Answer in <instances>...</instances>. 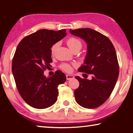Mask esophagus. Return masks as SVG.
Segmentation results:
<instances>
[{
	"instance_id": "esophagus-1",
	"label": "esophagus",
	"mask_w": 133,
	"mask_h": 133,
	"mask_svg": "<svg viewBox=\"0 0 133 133\" xmlns=\"http://www.w3.org/2000/svg\"><path fill=\"white\" fill-rule=\"evenodd\" d=\"M73 78H74V76L73 75H66V79L67 80L73 79Z\"/></svg>"
}]
</instances>
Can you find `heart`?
Returning a JSON list of instances; mask_svg holds the SVG:
<instances>
[{"label":"heart","instance_id":"b5f03b06","mask_svg":"<svg viewBox=\"0 0 133 133\" xmlns=\"http://www.w3.org/2000/svg\"><path fill=\"white\" fill-rule=\"evenodd\" d=\"M66 43L68 45L69 48L73 51L76 50L79 51L82 48V42L81 40L78 39L77 37H69L68 39L66 40ZM58 46V43L54 44L51 48V53L54 54L56 50V49ZM60 69L63 70H64L66 72H70L71 70V66L69 64L67 63H63L60 65Z\"/></svg>","mask_w":133,"mask_h":133}]
</instances>
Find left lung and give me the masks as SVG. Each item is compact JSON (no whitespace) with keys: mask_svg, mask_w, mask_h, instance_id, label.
I'll return each mask as SVG.
<instances>
[{"mask_svg":"<svg viewBox=\"0 0 133 133\" xmlns=\"http://www.w3.org/2000/svg\"><path fill=\"white\" fill-rule=\"evenodd\" d=\"M70 33L84 40L87 52L78 71L91 74V80L75 78L79 82L75 96L84 108L94 109L103 104L111 94L119 74V66L113 44L105 36L90 28L70 30Z\"/></svg>","mask_w":133,"mask_h":133,"instance_id":"obj_1","label":"left lung"}]
</instances>
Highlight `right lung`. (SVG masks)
I'll return each instance as SVG.
<instances>
[{
    "instance_id": "1",
    "label": "right lung",
    "mask_w": 133,
    "mask_h": 133,
    "mask_svg": "<svg viewBox=\"0 0 133 133\" xmlns=\"http://www.w3.org/2000/svg\"><path fill=\"white\" fill-rule=\"evenodd\" d=\"M66 35L65 29H41L24 37L18 44L12 60V73L20 95L31 107L46 109L57 101V87L66 82V75L57 70L46 77L44 71L52 62L51 46Z\"/></svg>"
}]
</instances>
